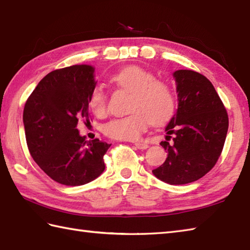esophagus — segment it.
I'll use <instances>...</instances> for the list:
<instances>
[{"instance_id": "34e87169", "label": "esophagus", "mask_w": 250, "mask_h": 250, "mask_svg": "<svg viewBox=\"0 0 250 250\" xmlns=\"http://www.w3.org/2000/svg\"><path fill=\"white\" fill-rule=\"evenodd\" d=\"M135 147L139 148V149H147V148L149 147V145L146 144L144 142H137L135 143Z\"/></svg>"}]
</instances>
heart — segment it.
I'll use <instances>...</instances> for the list:
<instances>
[{"mask_svg":"<svg viewBox=\"0 0 250 250\" xmlns=\"http://www.w3.org/2000/svg\"><path fill=\"white\" fill-rule=\"evenodd\" d=\"M117 87L132 93L129 116L114 118L103 125L106 136L119 141H136L147 130L149 122L162 125L168 121L176 108V99L172 87L159 81L155 74L145 68L131 65L122 68L110 77ZM90 108L97 116L107 109V95L95 87L89 98Z\"/></svg>","mask_w":250,"mask_h":250,"instance_id":"1","label":"heart"}]
</instances>
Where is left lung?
Masks as SVG:
<instances>
[{
    "instance_id": "1",
    "label": "left lung",
    "mask_w": 250,
    "mask_h": 250,
    "mask_svg": "<svg viewBox=\"0 0 250 250\" xmlns=\"http://www.w3.org/2000/svg\"><path fill=\"white\" fill-rule=\"evenodd\" d=\"M178 108L166 128L160 145L167 158L153 175L169 185L195 182L208 173L225 145L229 118L224 103L208 79L202 74L174 72Z\"/></svg>"
}]
</instances>
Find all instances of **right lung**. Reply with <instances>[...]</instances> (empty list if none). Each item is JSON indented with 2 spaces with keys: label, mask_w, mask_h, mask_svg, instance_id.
Instances as JSON below:
<instances>
[{
  "label": "right lung",
  "mask_w": 250,
  "mask_h": 250,
  "mask_svg": "<svg viewBox=\"0 0 250 250\" xmlns=\"http://www.w3.org/2000/svg\"><path fill=\"white\" fill-rule=\"evenodd\" d=\"M95 83L91 65L59 68L47 74L25 102L29 151L37 166L59 184H88L105 169L103 158L111 144L99 139L87 142L77 129L78 120L89 122V98Z\"/></svg>",
  "instance_id": "obj_1"
}]
</instances>
